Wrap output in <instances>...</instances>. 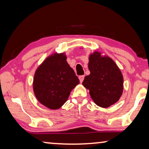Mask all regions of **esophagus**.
Segmentation results:
<instances>
[{
	"label": "esophagus",
	"mask_w": 149,
	"mask_h": 149,
	"mask_svg": "<svg viewBox=\"0 0 149 149\" xmlns=\"http://www.w3.org/2000/svg\"><path fill=\"white\" fill-rule=\"evenodd\" d=\"M84 79V75H79V81H80V82H82Z\"/></svg>",
	"instance_id": "1"
}]
</instances>
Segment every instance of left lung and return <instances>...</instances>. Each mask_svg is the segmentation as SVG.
Listing matches in <instances>:
<instances>
[{"instance_id": "1", "label": "left lung", "mask_w": 149, "mask_h": 149, "mask_svg": "<svg viewBox=\"0 0 149 149\" xmlns=\"http://www.w3.org/2000/svg\"><path fill=\"white\" fill-rule=\"evenodd\" d=\"M88 70L91 74L82 85L96 105L107 108L118 101L123 91V77L116 62L95 51L89 56Z\"/></svg>"}]
</instances>
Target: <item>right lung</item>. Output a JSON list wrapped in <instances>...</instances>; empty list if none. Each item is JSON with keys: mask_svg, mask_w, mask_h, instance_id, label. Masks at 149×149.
<instances>
[{"mask_svg": "<svg viewBox=\"0 0 149 149\" xmlns=\"http://www.w3.org/2000/svg\"><path fill=\"white\" fill-rule=\"evenodd\" d=\"M79 80L67 61L65 53H54L45 58L36 70L33 91L36 98L50 109L61 107Z\"/></svg>", "mask_w": 149, "mask_h": 149, "instance_id": "obj_1", "label": "right lung"}]
</instances>
